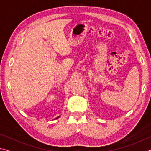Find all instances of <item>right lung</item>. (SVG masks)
<instances>
[{
  "instance_id": "obj_1",
  "label": "right lung",
  "mask_w": 151,
  "mask_h": 151,
  "mask_svg": "<svg viewBox=\"0 0 151 151\" xmlns=\"http://www.w3.org/2000/svg\"><path fill=\"white\" fill-rule=\"evenodd\" d=\"M59 117H60V116H58V117H57V118H55V119H58V118H59Z\"/></svg>"
}]
</instances>
